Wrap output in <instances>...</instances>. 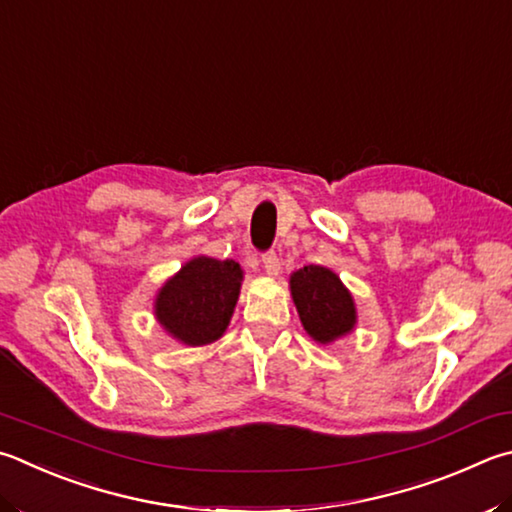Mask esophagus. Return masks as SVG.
I'll return each mask as SVG.
<instances>
[{
	"mask_svg": "<svg viewBox=\"0 0 512 512\" xmlns=\"http://www.w3.org/2000/svg\"><path fill=\"white\" fill-rule=\"evenodd\" d=\"M262 264H264V271H266L268 275H277V273H280V268H282L280 257H277L275 253H266V255L262 257Z\"/></svg>",
	"mask_w": 512,
	"mask_h": 512,
	"instance_id": "1",
	"label": "esophagus"
}]
</instances>
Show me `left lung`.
<instances>
[{
    "instance_id": "1",
    "label": "left lung",
    "mask_w": 512,
    "mask_h": 512,
    "mask_svg": "<svg viewBox=\"0 0 512 512\" xmlns=\"http://www.w3.org/2000/svg\"><path fill=\"white\" fill-rule=\"evenodd\" d=\"M291 295L306 333L320 345L338 340L356 324V304L340 277L324 266H304L291 275Z\"/></svg>"
}]
</instances>
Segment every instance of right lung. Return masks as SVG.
Returning <instances> with one entry per match:
<instances>
[{"label":"right lung","instance_id":"right-lung-1","mask_svg":"<svg viewBox=\"0 0 512 512\" xmlns=\"http://www.w3.org/2000/svg\"><path fill=\"white\" fill-rule=\"evenodd\" d=\"M241 280L244 271L232 259L194 257L161 286L154 302L156 320L183 345H210L228 329Z\"/></svg>","mask_w":512,"mask_h":512}]
</instances>
